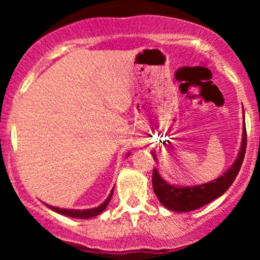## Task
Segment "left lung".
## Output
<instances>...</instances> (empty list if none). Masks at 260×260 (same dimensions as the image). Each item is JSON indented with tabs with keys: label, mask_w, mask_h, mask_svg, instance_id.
I'll return each instance as SVG.
<instances>
[{
	"label": "left lung",
	"mask_w": 260,
	"mask_h": 260,
	"mask_svg": "<svg viewBox=\"0 0 260 260\" xmlns=\"http://www.w3.org/2000/svg\"><path fill=\"white\" fill-rule=\"evenodd\" d=\"M246 147L247 133L246 124H243L242 143H241L240 153H238V156L236 157L235 162L232 164L231 168L222 176L217 177L216 180L204 184H199V186L180 187L175 186V184H170L161 177L157 170L154 169L153 189L155 196L157 197V199H159L164 207L170 209V210L178 211V213H186V211H192L204 207L208 203L221 197L229 189L230 186L234 183L238 172H240L241 166H242L244 154H246Z\"/></svg>",
	"instance_id": "obj_1"
}]
</instances>
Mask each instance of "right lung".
<instances>
[{
  "instance_id": "obj_1",
  "label": "right lung",
  "mask_w": 260,
  "mask_h": 260,
  "mask_svg": "<svg viewBox=\"0 0 260 260\" xmlns=\"http://www.w3.org/2000/svg\"><path fill=\"white\" fill-rule=\"evenodd\" d=\"M112 193H113V189L111 190V193H110V196L107 197L106 201L104 202L103 204H100L99 207L92 208V209H84V210H77V209H61V208L52 207V205H47V204L46 205L51 209V210L56 211V213L58 214H62V215L70 216V217H77V219H90V217L99 215V214H101L104 210H105L107 204H109L110 199H111Z\"/></svg>"
}]
</instances>
